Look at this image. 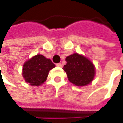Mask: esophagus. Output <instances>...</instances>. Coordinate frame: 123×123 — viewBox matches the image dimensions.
<instances>
[{"label":"esophagus","instance_id":"1","mask_svg":"<svg viewBox=\"0 0 123 123\" xmlns=\"http://www.w3.org/2000/svg\"><path fill=\"white\" fill-rule=\"evenodd\" d=\"M56 65H57L58 67H60V68L62 67V65L61 63H58V64H56Z\"/></svg>","mask_w":123,"mask_h":123}]
</instances>
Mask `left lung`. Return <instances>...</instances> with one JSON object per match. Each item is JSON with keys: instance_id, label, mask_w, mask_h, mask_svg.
<instances>
[{"instance_id": "obj_1", "label": "left lung", "mask_w": 123, "mask_h": 123, "mask_svg": "<svg viewBox=\"0 0 123 123\" xmlns=\"http://www.w3.org/2000/svg\"><path fill=\"white\" fill-rule=\"evenodd\" d=\"M65 61L67 63L62 69L71 83L83 87L92 83L95 75V67L90 59L76 53L67 56Z\"/></svg>"}]
</instances>
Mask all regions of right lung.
I'll return each instance as SVG.
<instances>
[{"mask_svg":"<svg viewBox=\"0 0 123 123\" xmlns=\"http://www.w3.org/2000/svg\"><path fill=\"white\" fill-rule=\"evenodd\" d=\"M55 67L50 59L37 54L24 62L22 76L29 85L40 86L46 81L49 71Z\"/></svg>","mask_w":123,"mask_h":123,"instance_id":"right-lung-1","label":"right lung"}]
</instances>
